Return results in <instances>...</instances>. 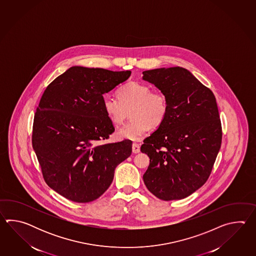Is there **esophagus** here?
Returning a JSON list of instances; mask_svg holds the SVG:
<instances>
[{
  "instance_id": "esophagus-1",
  "label": "esophagus",
  "mask_w": 256,
  "mask_h": 256,
  "mask_svg": "<svg viewBox=\"0 0 256 256\" xmlns=\"http://www.w3.org/2000/svg\"><path fill=\"white\" fill-rule=\"evenodd\" d=\"M139 152H140V146H139V144L134 142V144H132V152H134V154H138Z\"/></svg>"
}]
</instances>
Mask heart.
<instances>
[{
    "instance_id": "1",
    "label": "heart",
    "mask_w": 256,
    "mask_h": 256,
    "mask_svg": "<svg viewBox=\"0 0 256 256\" xmlns=\"http://www.w3.org/2000/svg\"><path fill=\"white\" fill-rule=\"evenodd\" d=\"M118 98H104V112L109 120L120 126L129 115L130 119L117 132L120 139L138 141L146 134L149 128L156 129L166 120L168 112V100L161 92L140 82H130L117 92Z\"/></svg>"
}]
</instances>
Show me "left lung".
Segmentation results:
<instances>
[{"mask_svg":"<svg viewBox=\"0 0 256 256\" xmlns=\"http://www.w3.org/2000/svg\"><path fill=\"white\" fill-rule=\"evenodd\" d=\"M142 74L168 100L166 120L142 144L150 158L144 182L162 200H182L206 183L220 151L222 130L216 98L180 66Z\"/></svg>","mask_w":256,"mask_h":256,"instance_id":"left-lung-1","label":"left lung"}]
</instances>
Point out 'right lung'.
<instances>
[{
    "instance_id": "obj_1",
    "label": "right lung",
    "mask_w": 256,
    "mask_h": 256,
    "mask_svg": "<svg viewBox=\"0 0 256 256\" xmlns=\"http://www.w3.org/2000/svg\"><path fill=\"white\" fill-rule=\"evenodd\" d=\"M130 70L71 66L44 92L34 118L32 144L46 183L66 198L93 202L108 190L132 141L104 144L114 132L104 94Z\"/></svg>"
}]
</instances>
